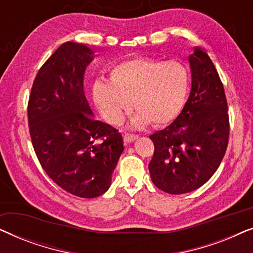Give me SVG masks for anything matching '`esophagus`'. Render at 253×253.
<instances>
[{"instance_id":"esophagus-1","label":"esophagus","mask_w":253,"mask_h":253,"mask_svg":"<svg viewBox=\"0 0 253 253\" xmlns=\"http://www.w3.org/2000/svg\"><path fill=\"white\" fill-rule=\"evenodd\" d=\"M138 138V134H134V133H124V136H123V139H124V141H126V143H131V141H133V140H136Z\"/></svg>"}]
</instances>
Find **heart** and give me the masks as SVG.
<instances>
[{"mask_svg":"<svg viewBox=\"0 0 253 253\" xmlns=\"http://www.w3.org/2000/svg\"><path fill=\"white\" fill-rule=\"evenodd\" d=\"M112 83L98 82L94 98L113 122H120L131 102L138 115L132 126L171 122L184 105L189 91V72L178 61L164 62L147 56L126 58L110 70Z\"/></svg>","mask_w":253,"mask_h":253,"instance_id":"1","label":"heart"}]
</instances>
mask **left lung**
<instances>
[{
  "label": "left lung",
  "mask_w": 253,
  "mask_h": 253,
  "mask_svg": "<svg viewBox=\"0 0 253 253\" xmlns=\"http://www.w3.org/2000/svg\"><path fill=\"white\" fill-rule=\"evenodd\" d=\"M189 61L192 87L184 108L170 126L150 136L152 182L170 195L205 184L219 168L229 140L226 93L213 62L200 48Z\"/></svg>",
  "instance_id": "8db88e82"
}]
</instances>
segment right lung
Segmentation results:
<instances>
[{
  "label": "right lung",
  "mask_w": 253,
  "mask_h": 253,
  "mask_svg": "<svg viewBox=\"0 0 253 253\" xmlns=\"http://www.w3.org/2000/svg\"><path fill=\"white\" fill-rule=\"evenodd\" d=\"M93 51L65 42L34 78L27 103L38 160L53 182L71 195L95 198L110 186L124 150L119 130L92 116L83 77Z\"/></svg>",
  "instance_id": "1"
}]
</instances>
